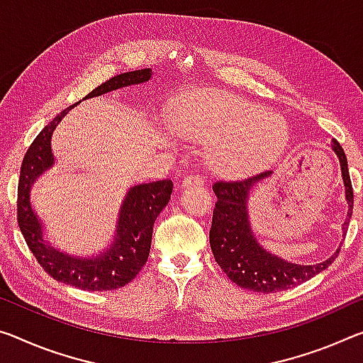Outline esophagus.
<instances>
[{"mask_svg":"<svg viewBox=\"0 0 363 363\" xmlns=\"http://www.w3.org/2000/svg\"><path fill=\"white\" fill-rule=\"evenodd\" d=\"M184 186H203L205 184V177L202 174H189L184 177L182 181Z\"/></svg>","mask_w":363,"mask_h":363,"instance_id":"obj_1","label":"esophagus"}]
</instances>
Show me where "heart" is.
<instances>
[{
	"label": "heart",
	"mask_w": 363,
	"mask_h": 363,
	"mask_svg": "<svg viewBox=\"0 0 363 363\" xmlns=\"http://www.w3.org/2000/svg\"><path fill=\"white\" fill-rule=\"evenodd\" d=\"M179 129L213 143L210 160L228 174H247L268 164L284 142L279 121L252 103L223 94H203L186 103Z\"/></svg>",
	"instance_id": "b5f03b06"
}]
</instances>
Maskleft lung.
Instances as JSON below:
<instances>
[{"mask_svg":"<svg viewBox=\"0 0 363 363\" xmlns=\"http://www.w3.org/2000/svg\"><path fill=\"white\" fill-rule=\"evenodd\" d=\"M333 150L336 152L341 163L342 181L346 186V199L349 203V218L344 223V233H347L349 220L352 215L354 191L350 182L347 158L339 142L333 140ZM269 171L247 177L242 181H216L213 184V192L216 195L215 210L210 228V245L216 263L228 274V278L244 289L255 292H279L306 283L315 274L326 269L335 262L336 254L318 264H294L268 254L257 244L250 231L247 218V197L252 186L263 179Z\"/></svg>","mask_w":363,"mask_h":363,"instance_id":"left-lung-1","label":"left lung"}]
</instances>
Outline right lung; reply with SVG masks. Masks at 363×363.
Segmentation results:
<instances>
[{
    "mask_svg": "<svg viewBox=\"0 0 363 363\" xmlns=\"http://www.w3.org/2000/svg\"><path fill=\"white\" fill-rule=\"evenodd\" d=\"M150 77L152 69L119 74L91 90L85 99L108 94L132 84L147 82ZM76 105L66 108L50 124L45 125L26 152L21 166L19 186H17V223L40 267L56 281L84 291H113L134 279L147 263L152 245L153 223L160 211L169 202L172 181L164 179L140 184L130 189L121 206L116 240L105 254L89 260V258H72L55 250L53 247H48L42 239V224L32 211L28 194L33 181L55 163L51 153V134L69 109Z\"/></svg>",
    "mask_w": 363,
    "mask_h": 363,
    "instance_id": "1",
    "label": "right lung"
}]
</instances>
